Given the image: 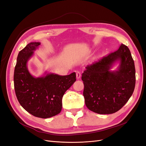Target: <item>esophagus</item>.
I'll list each match as a JSON object with an SVG mask.
<instances>
[{"mask_svg": "<svg viewBox=\"0 0 146 146\" xmlns=\"http://www.w3.org/2000/svg\"><path fill=\"white\" fill-rule=\"evenodd\" d=\"M76 77L77 79H79L81 77V73L80 71H77L76 72Z\"/></svg>", "mask_w": 146, "mask_h": 146, "instance_id": "esophagus-1", "label": "esophagus"}]
</instances>
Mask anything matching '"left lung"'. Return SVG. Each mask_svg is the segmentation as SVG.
I'll return each instance as SVG.
<instances>
[{
  "instance_id": "left-lung-1",
  "label": "left lung",
  "mask_w": 146,
  "mask_h": 146,
  "mask_svg": "<svg viewBox=\"0 0 146 146\" xmlns=\"http://www.w3.org/2000/svg\"><path fill=\"white\" fill-rule=\"evenodd\" d=\"M119 61L117 71L110 70ZM82 75L83 96L87 108L101 114L116 113L124 105L135 90L134 61L129 48L121 44L115 52L86 67Z\"/></svg>"
}]
</instances>
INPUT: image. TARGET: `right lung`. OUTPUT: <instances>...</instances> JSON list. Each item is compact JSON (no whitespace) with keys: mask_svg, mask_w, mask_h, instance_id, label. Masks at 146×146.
Masks as SVG:
<instances>
[{"mask_svg":"<svg viewBox=\"0 0 146 146\" xmlns=\"http://www.w3.org/2000/svg\"><path fill=\"white\" fill-rule=\"evenodd\" d=\"M40 44L38 42H30L19 52L14 72V86L22 107L33 116L45 119L61 112L63 96L76 81V74L59 76L52 73L38 78L32 76L27 63Z\"/></svg>","mask_w":146,"mask_h":146,"instance_id":"right-lung-1","label":"right lung"}]
</instances>
